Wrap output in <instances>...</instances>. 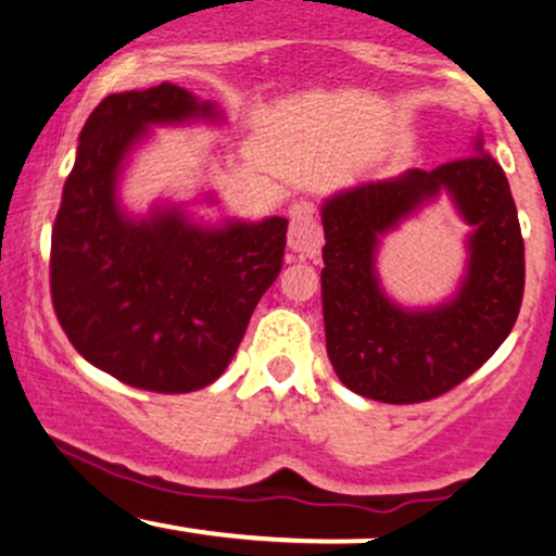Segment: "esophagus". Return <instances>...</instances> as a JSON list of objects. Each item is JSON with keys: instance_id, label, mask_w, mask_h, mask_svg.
I'll list each match as a JSON object with an SVG mask.
<instances>
[{"instance_id": "obj_1", "label": "esophagus", "mask_w": 556, "mask_h": 556, "mask_svg": "<svg viewBox=\"0 0 556 556\" xmlns=\"http://www.w3.org/2000/svg\"><path fill=\"white\" fill-rule=\"evenodd\" d=\"M321 227L316 219V206L311 201H295L290 206V253L300 258H314L321 251Z\"/></svg>"}]
</instances>
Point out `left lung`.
Masks as SVG:
<instances>
[{
	"instance_id": "8db88e82",
	"label": "left lung",
	"mask_w": 556,
	"mask_h": 556,
	"mask_svg": "<svg viewBox=\"0 0 556 556\" xmlns=\"http://www.w3.org/2000/svg\"><path fill=\"white\" fill-rule=\"evenodd\" d=\"M468 154L433 169L344 190L324 203L321 305L327 353L355 394L389 405L439 397L476 374L518 321L526 245L518 208L500 164ZM446 189L469 224L471 261L455 301L405 312L380 292L372 256L378 238L424 200Z\"/></svg>"
}]
</instances>
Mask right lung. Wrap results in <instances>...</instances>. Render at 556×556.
Wrapping results in <instances>:
<instances>
[{
    "label": "right lung",
    "instance_id": "obj_1",
    "mask_svg": "<svg viewBox=\"0 0 556 556\" xmlns=\"http://www.w3.org/2000/svg\"><path fill=\"white\" fill-rule=\"evenodd\" d=\"M214 114L175 83L106 96L83 127L52 227L56 321L88 363L146 392L219 379L282 271V216L201 229L177 208L130 222L114 201L119 164L146 127Z\"/></svg>",
    "mask_w": 556,
    "mask_h": 556
}]
</instances>
